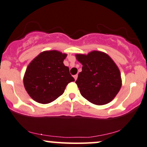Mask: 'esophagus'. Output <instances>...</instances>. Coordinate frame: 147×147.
Here are the masks:
<instances>
[{"mask_svg": "<svg viewBox=\"0 0 147 147\" xmlns=\"http://www.w3.org/2000/svg\"><path fill=\"white\" fill-rule=\"evenodd\" d=\"M73 77H74V79H75V80L76 81V80H77V77H78V75H74Z\"/></svg>", "mask_w": 147, "mask_h": 147, "instance_id": "obj_1", "label": "esophagus"}]
</instances>
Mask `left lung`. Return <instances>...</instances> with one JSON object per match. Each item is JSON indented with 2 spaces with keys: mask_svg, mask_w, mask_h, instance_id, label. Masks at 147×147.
Returning a JSON list of instances; mask_svg holds the SVG:
<instances>
[{
  "mask_svg": "<svg viewBox=\"0 0 147 147\" xmlns=\"http://www.w3.org/2000/svg\"><path fill=\"white\" fill-rule=\"evenodd\" d=\"M76 58L83 65L75 82L81 95L96 105L111 102L122 86L120 72L112 59L100 51L79 54Z\"/></svg>",
  "mask_w": 147,
  "mask_h": 147,
  "instance_id": "8db88e82",
  "label": "left lung"
}]
</instances>
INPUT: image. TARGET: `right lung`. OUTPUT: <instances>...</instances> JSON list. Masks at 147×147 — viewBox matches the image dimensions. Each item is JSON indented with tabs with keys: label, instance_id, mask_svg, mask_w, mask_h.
<instances>
[{
	"label": "right lung",
	"instance_id": "obj_1",
	"mask_svg": "<svg viewBox=\"0 0 147 147\" xmlns=\"http://www.w3.org/2000/svg\"><path fill=\"white\" fill-rule=\"evenodd\" d=\"M67 57L57 50L40 53L32 61L25 71L23 84L30 97L40 104H49L64 92L75 79L63 60Z\"/></svg>",
	"mask_w": 147,
	"mask_h": 147
}]
</instances>
